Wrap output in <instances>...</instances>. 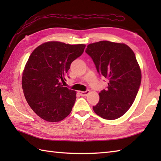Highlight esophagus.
<instances>
[{
	"label": "esophagus",
	"instance_id": "esophagus-1",
	"mask_svg": "<svg viewBox=\"0 0 161 161\" xmlns=\"http://www.w3.org/2000/svg\"><path fill=\"white\" fill-rule=\"evenodd\" d=\"M88 93H89V91L88 90H86V91H79V93H80L81 96H86Z\"/></svg>",
	"mask_w": 161,
	"mask_h": 161
}]
</instances>
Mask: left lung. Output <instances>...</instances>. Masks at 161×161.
I'll list each match as a JSON object with an SVG mask.
<instances>
[{"label":"left lung","instance_id":"8db88e82","mask_svg":"<svg viewBox=\"0 0 161 161\" xmlns=\"http://www.w3.org/2000/svg\"><path fill=\"white\" fill-rule=\"evenodd\" d=\"M97 73L108 81L107 89L99 93L100 101L93 107L106 119L124 115L134 102L141 83V71L133 50L124 43L101 41L91 43L85 51Z\"/></svg>","mask_w":161,"mask_h":161}]
</instances>
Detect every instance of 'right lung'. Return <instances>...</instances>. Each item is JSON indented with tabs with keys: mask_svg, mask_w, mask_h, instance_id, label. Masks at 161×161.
Listing matches in <instances>:
<instances>
[{
	"mask_svg": "<svg viewBox=\"0 0 161 161\" xmlns=\"http://www.w3.org/2000/svg\"><path fill=\"white\" fill-rule=\"evenodd\" d=\"M86 46L58 42L44 43L30 54L22 77V87L29 106L40 118L59 122L70 114L76 92L64 87L70 64Z\"/></svg>",
	"mask_w": 161,
	"mask_h": 161,
	"instance_id": "right-lung-1",
	"label": "right lung"
}]
</instances>
